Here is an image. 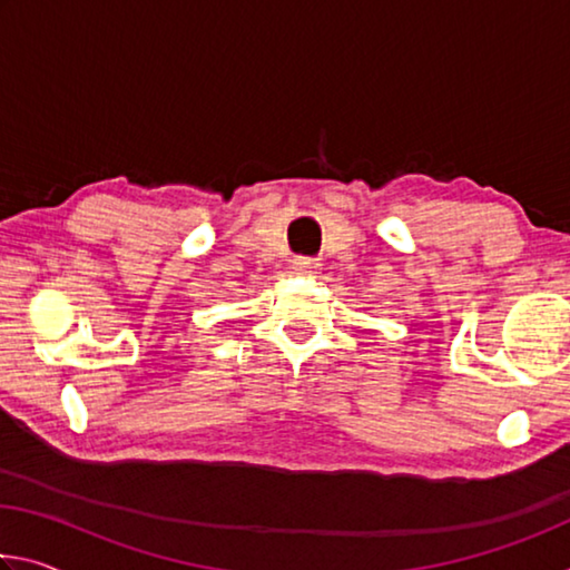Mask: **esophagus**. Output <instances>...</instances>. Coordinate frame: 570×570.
<instances>
[{
	"label": "esophagus",
	"instance_id": "34e87169",
	"mask_svg": "<svg viewBox=\"0 0 570 570\" xmlns=\"http://www.w3.org/2000/svg\"><path fill=\"white\" fill-rule=\"evenodd\" d=\"M320 258H294V272L296 274H320Z\"/></svg>",
	"mask_w": 570,
	"mask_h": 570
}]
</instances>
